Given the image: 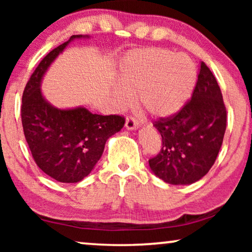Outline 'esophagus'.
<instances>
[{"label": "esophagus", "mask_w": 252, "mask_h": 252, "mask_svg": "<svg viewBox=\"0 0 252 252\" xmlns=\"http://www.w3.org/2000/svg\"><path fill=\"white\" fill-rule=\"evenodd\" d=\"M139 126H140V124L137 123L135 119L132 118V117H128V118H126V123H125L126 129H128V130L137 129V128H139Z\"/></svg>", "instance_id": "1"}]
</instances>
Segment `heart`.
Segmentation results:
<instances>
[{"mask_svg":"<svg viewBox=\"0 0 252 252\" xmlns=\"http://www.w3.org/2000/svg\"><path fill=\"white\" fill-rule=\"evenodd\" d=\"M196 78L194 62L186 55L144 48L125 58L113 97L119 108H127L134 104L137 95L141 108L151 117L168 118L187 104Z\"/></svg>","mask_w":252,"mask_h":252,"instance_id":"1","label":"heart"}]
</instances>
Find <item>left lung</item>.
I'll return each mask as SVG.
<instances>
[{"instance_id":"1","label":"left lung","mask_w":252,"mask_h":252,"mask_svg":"<svg viewBox=\"0 0 252 252\" xmlns=\"http://www.w3.org/2000/svg\"><path fill=\"white\" fill-rule=\"evenodd\" d=\"M226 117L217 79L202 62L190 101L175 116L154 124L163 147L149 159L153 173L170 185L185 186L201 180L221 148Z\"/></svg>"}]
</instances>
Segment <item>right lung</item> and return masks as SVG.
I'll use <instances>...</instances> for the list:
<instances>
[{
  "label": "right lung",
  "mask_w": 252,
  "mask_h": 252,
  "mask_svg": "<svg viewBox=\"0 0 252 252\" xmlns=\"http://www.w3.org/2000/svg\"><path fill=\"white\" fill-rule=\"evenodd\" d=\"M77 39L91 36L72 35L51 50L31 75L23 94V128L34 160L47 175L64 184L87 177L102 157L106 141L125 124L123 117L96 115L85 106L57 108L43 96L41 85L47 71Z\"/></svg>",
  "instance_id": "right-lung-1"
}]
</instances>
